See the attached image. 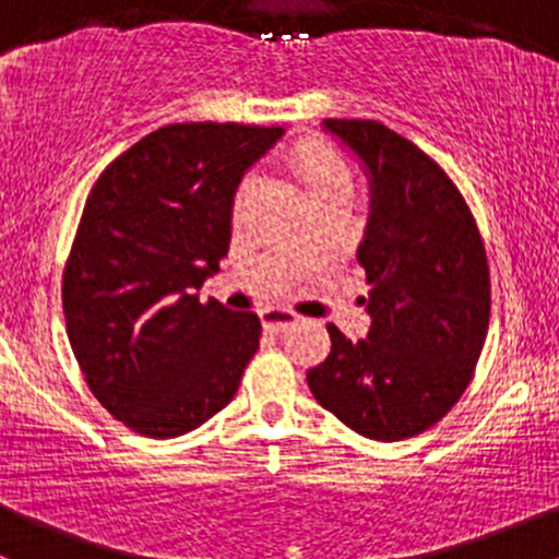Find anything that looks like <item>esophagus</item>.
Instances as JSON below:
<instances>
[{"label":"esophagus","instance_id":"34e87169","mask_svg":"<svg viewBox=\"0 0 559 559\" xmlns=\"http://www.w3.org/2000/svg\"><path fill=\"white\" fill-rule=\"evenodd\" d=\"M261 322L263 328H269V331H285V328H290L293 322H298V314L285 307H266L261 309Z\"/></svg>","mask_w":559,"mask_h":559}]
</instances>
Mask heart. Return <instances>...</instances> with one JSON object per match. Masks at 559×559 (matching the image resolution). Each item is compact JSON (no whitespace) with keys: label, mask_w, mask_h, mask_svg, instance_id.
<instances>
[{"label":"heart","mask_w":559,"mask_h":559,"mask_svg":"<svg viewBox=\"0 0 559 559\" xmlns=\"http://www.w3.org/2000/svg\"><path fill=\"white\" fill-rule=\"evenodd\" d=\"M285 160L287 169H290L293 175H296V180L301 182L307 199H312V195L318 193L349 191V188H353V177H349L347 166L318 140H301L298 145H293ZM250 191L252 180L241 182L237 195H234V212H237V215L245 210V201Z\"/></svg>","instance_id":"heart-1"}]
</instances>
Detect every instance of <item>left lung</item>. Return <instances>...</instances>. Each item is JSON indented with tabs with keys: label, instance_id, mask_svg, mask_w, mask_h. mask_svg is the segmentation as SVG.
Segmentation results:
<instances>
[{
	"label": "left lung",
	"instance_id": "left-lung-1",
	"mask_svg": "<svg viewBox=\"0 0 559 559\" xmlns=\"http://www.w3.org/2000/svg\"><path fill=\"white\" fill-rule=\"evenodd\" d=\"M368 177L358 263L368 336L328 325L331 353L309 368L314 401L373 441L439 423L474 377L490 325V269L468 204L447 171L377 120H322Z\"/></svg>",
	"mask_w": 559,
	"mask_h": 559
}]
</instances>
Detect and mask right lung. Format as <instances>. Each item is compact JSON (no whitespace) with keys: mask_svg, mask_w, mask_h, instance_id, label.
<instances>
[{"mask_svg":"<svg viewBox=\"0 0 559 559\" xmlns=\"http://www.w3.org/2000/svg\"><path fill=\"white\" fill-rule=\"evenodd\" d=\"M280 136V126H164L96 180L61 298L85 382L126 428L175 439L237 395L261 320L195 290L221 272L241 177Z\"/></svg>","mask_w":559,"mask_h":559,"instance_id":"add662e5","label":"right lung"}]
</instances>
